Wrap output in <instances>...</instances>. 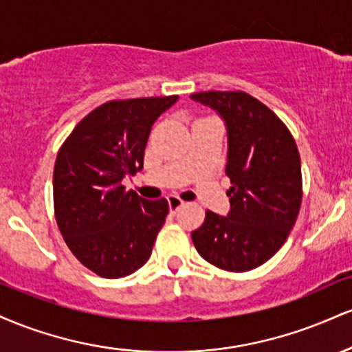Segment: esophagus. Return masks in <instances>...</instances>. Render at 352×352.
I'll list each match as a JSON object with an SVG mask.
<instances>
[{
	"label": "esophagus",
	"instance_id": "esophagus-1",
	"mask_svg": "<svg viewBox=\"0 0 352 352\" xmlns=\"http://www.w3.org/2000/svg\"><path fill=\"white\" fill-rule=\"evenodd\" d=\"M167 201H168V208H170V212H177V210L184 205V200L179 199L177 195H168Z\"/></svg>",
	"mask_w": 352,
	"mask_h": 352
}]
</instances>
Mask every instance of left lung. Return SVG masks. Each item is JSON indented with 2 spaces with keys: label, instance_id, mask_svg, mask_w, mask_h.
Returning <instances> with one entry per match:
<instances>
[{
  "label": "left lung",
  "instance_id": "8db88e82",
  "mask_svg": "<svg viewBox=\"0 0 352 352\" xmlns=\"http://www.w3.org/2000/svg\"><path fill=\"white\" fill-rule=\"evenodd\" d=\"M190 99L215 111L227 129L230 210L207 212L192 232L197 252L227 272L268 261L292 232L301 205V160L286 125L245 92L208 91Z\"/></svg>",
  "mask_w": 352,
  "mask_h": 352
}]
</instances>
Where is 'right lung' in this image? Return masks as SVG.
<instances>
[{"mask_svg": "<svg viewBox=\"0 0 352 352\" xmlns=\"http://www.w3.org/2000/svg\"><path fill=\"white\" fill-rule=\"evenodd\" d=\"M177 99L104 104L76 125L58 153L56 221L74 256L99 276L124 278L151 258L168 204L142 199L122 180L142 170L152 125Z\"/></svg>", "mask_w": 352, "mask_h": 352, "instance_id": "add662e5", "label": "right lung"}]
</instances>
